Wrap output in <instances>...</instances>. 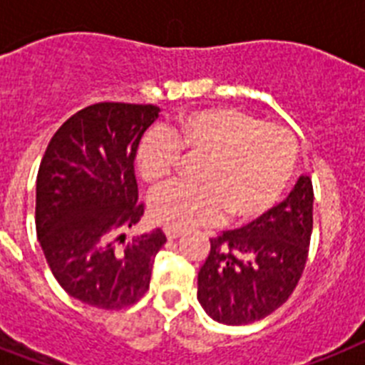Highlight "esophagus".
Instances as JSON below:
<instances>
[{"label": "esophagus", "mask_w": 365, "mask_h": 365, "mask_svg": "<svg viewBox=\"0 0 365 365\" xmlns=\"http://www.w3.org/2000/svg\"><path fill=\"white\" fill-rule=\"evenodd\" d=\"M165 235H167V240H178L182 235V232H178V230L173 228H165Z\"/></svg>", "instance_id": "esophagus-1"}]
</instances>
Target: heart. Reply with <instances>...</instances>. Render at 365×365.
Returning <instances> with one entry per match:
<instances>
[{
    "mask_svg": "<svg viewBox=\"0 0 365 365\" xmlns=\"http://www.w3.org/2000/svg\"><path fill=\"white\" fill-rule=\"evenodd\" d=\"M182 154L198 167V187H168L150 198L154 222L178 232L262 219L274 207L297 167V140L284 125L263 124L234 107H207L182 116L168 131H148L135 152L150 187L173 180Z\"/></svg>",
    "mask_w": 365,
    "mask_h": 365,
    "instance_id": "1",
    "label": "heart"
}]
</instances>
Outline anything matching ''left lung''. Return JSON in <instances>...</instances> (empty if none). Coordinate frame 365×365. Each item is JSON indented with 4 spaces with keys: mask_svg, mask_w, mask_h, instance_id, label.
Masks as SVG:
<instances>
[{
    "mask_svg": "<svg viewBox=\"0 0 365 365\" xmlns=\"http://www.w3.org/2000/svg\"><path fill=\"white\" fill-rule=\"evenodd\" d=\"M314 228V187L301 176L262 219L210 240L198 271V302L211 319L249 324L278 310L304 271Z\"/></svg>",
    "mask_w": 365,
    "mask_h": 365,
    "instance_id": "1",
    "label": "left lung"
}]
</instances>
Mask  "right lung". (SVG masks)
Listing matches in <instances>:
<instances>
[{"label": "right lung", "instance_id": "add662e5", "mask_svg": "<svg viewBox=\"0 0 365 365\" xmlns=\"http://www.w3.org/2000/svg\"><path fill=\"white\" fill-rule=\"evenodd\" d=\"M158 116L152 103L88 106L55 131L41 161L36 237L61 287L94 308L135 304L167 243L159 228L125 237L145 213L133 161Z\"/></svg>", "mask_w": 365, "mask_h": 365}]
</instances>
